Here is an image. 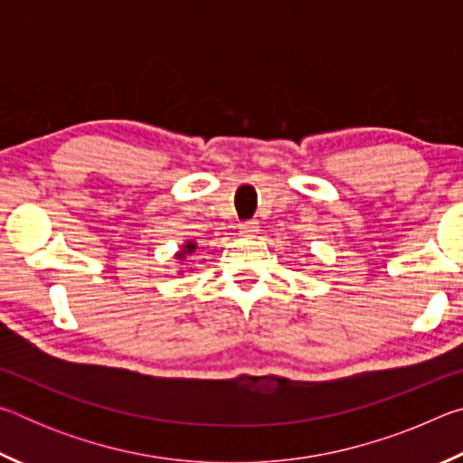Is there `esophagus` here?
<instances>
[{
    "instance_id": "obj_1",
    "label": "esophagus",
    "mask_w": 463,
    "mask_h": 463,
    "mask_svg": "<svg viewBox=\"0 0 463 463\" xmlns=\"http://www.w3.org/2000/svg\"><path fill=\"white\" fill-rule=\"evenodd\" d=\"M257 231H260V222L257 221H249L245 224H241V234L242 237H253V234H257Z\"/></svg>"
}]
</instances>
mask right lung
Masks as SVG:
<instances>
[{"label":"right lung","instance_id":"add662e5","mask_svg":"<svg viewBox=\"0 0 463 463\" xmlns=\"http://www.w3.org/2000/svg\"><path fill=\"white\" fill-rule=\"evenodd\" d=\"M194 250H195V242L187 241L185 245H184V249H182V253H177V257H179V260H184V257H185L187 253H194Z\"/></svg>","mask_w":463,"mask_h":463}]
</instances>
